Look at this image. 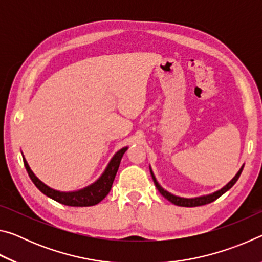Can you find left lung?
<instances>
[{"label":"left lung","instance_id":"left-lung-1","mask_svg":"<svg viewBox=\"0 0 262 262\" xmlns=\"http://www.w3.org/2000/svg\"><path fill=\"white\" fill-rule=\"evenodd\" d=\"M244 168V165L241 167V170L237 172V174L233 177L232 180L228 183L227 185L224 186L223 188H221L220 190H217V192H214L211 194H208V195H203V196H199V198H192V199H186V198H180V196H177V195L171 194L170 192H167V190L164 189L161 185L157 183L156 178H155V176L152 173L151 168H150V173H151L152 177V180L155 185H156L157 189L159 190V193H161L164 198L167 199L168 201L173 203L176 206H180V207H198V206H203V205H207V203H210L212 201H215L216 199H219L221 195H223L227 190H229L230 188L232 187V186L236 184V181L238 180L239 177L242 174V171Z\"/></svg>","mask_w":262,"mask_h":262}]
</instances>
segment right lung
<instances>
[{
    "label": "right lung",
    "mask_w": 262,
    "mask_h": 262,
    "mask_svg": "<svg viewBox=\"0 0 262 262\" xmlns=\"http://www.w3.org/2000/svg\"><path fill=\"white\" fill-rule=\"evenodd\" d=\"M128 148H122L119 150V151L114 155L113 158L111 159L108 163L107 167L104 171V173L101 174L100 178L95 181L94 184L88 186V187L75 190V192H60V190H55L51 187H48L47 185L42 183L41 180H39L34 173L31 171L28 162L23 156L24 165L26 171L30 176L31 180L33 181V184L37 186V188L43 193L46 196L53 199L56 202L62 203L64 206H70V207H90L95 206L97 203H99L103 199H105L106 195L110 193L111 187H112V184L115 178V174H117L119 165H120L121 158L123 154L126 152Z\"/></svg>",
    "instance_id": "add662e5"
}]
</instances>
